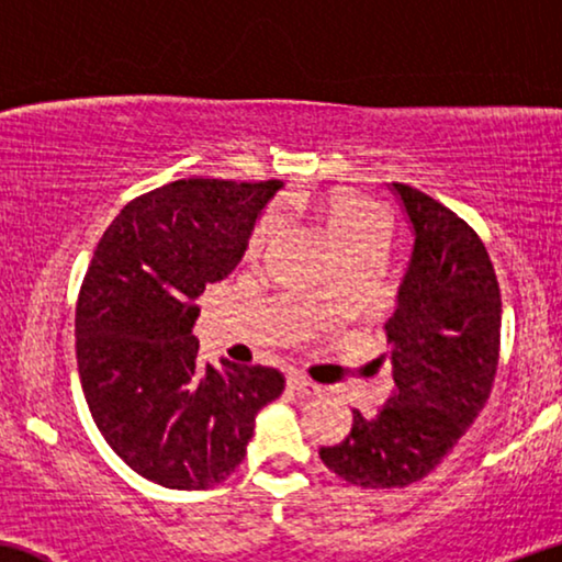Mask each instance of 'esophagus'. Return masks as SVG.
Returning a JSON list of instances; mask_svg holds the SVG:
<instances>
[{"instance_id": "esophagus-1", "label": "esophagus", "mask_w": 562, "mask_h": 562, "mask_svg": "<svg viewBox=\"0 0 562 562\" xmlns=\"http://www.w3.org/2000/svg\"><path fill=\"white\" fill-rule=\"evenodd\" d=\"M288 389H292L295 393H303V396H317L323 389L317 386V383H313L310 379H305V375L300 373H292L288 375Z\"/></svg>"}]
</instances>
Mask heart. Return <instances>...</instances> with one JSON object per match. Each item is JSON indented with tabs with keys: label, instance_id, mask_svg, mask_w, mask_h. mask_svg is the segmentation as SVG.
I'll list each match as a JSON object with an SVG mask.
<instances>
[{
	"label": "heart",
	"instance_id": "1",
	"mask_svg": "<svg viewBox=\"0 0 562 562\" xmlns=\"http://www.w3.org/2000/svg\"><path fill=\"white\" fill-rule=\"evenodd\" d=\"M295 204L307 209L338 249L340 259L353 255H379L389 234V214L379 201L350 189H328L315 196H297ZM278 237V216L265 214L247 239V255H262Z\"/></svg>",
	"mask_w": 562,
	"mask_h": 562
}]
</instances>
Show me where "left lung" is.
Returning <instances> with one entry per match:
<instances>
[{
	"label": "left lung",
	"mask_w": 562,
	"mask_h": 562,
	"mask_svg": "<svg viewBox=\"0 0 562 562\" xmlns=\"http://www.w3.org/2000/svg\"><path fill=\"white\" fill-rule=\"evenodd\" d=\"M414 224L398 307L383 325L396 393L379 414L353 412L323 464L366 490L424 480L487 404L499 363L502 297L487 247L469 224L408 183H393Z\"/></svg>",
	"instance_id": "8db88e82"
}]
</instances>
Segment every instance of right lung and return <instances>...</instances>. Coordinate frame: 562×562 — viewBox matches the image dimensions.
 <instances>
[{
    "instance_id": "1",
    "label": "right lung",
    "mask_w": 562,
    "mask_h": 562,
    "mask_svg": "<svg viewBox=\"0 0 562 562\" xmlns=\"http://www.w3.org/2000/svg\"><path fill=\"white\" fill-rule=\"evenodd\" d=\"M270 181L179 179L121 209L75 307V350L93 422L133 472L209 490L241 464L255 416L284 389L278 368L201 366L196 297L234 270Z\"/></svg>"
}]
</instances>
